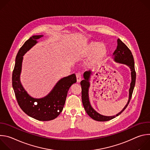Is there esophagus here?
Returning <instances> with one entry per match:
<instances>
[{"mask_svg":"<svg viewBox=\"0 0 150 150\" xmlns=\"http://www.w3.org/2000/svg\"><path fill=\"white\" fill-rule=\"evenodd\" d=\"M76 80L78 82H80L81 81V75L80 73H77L76 75Z\"/></svg>","mask_w":150,"mask_h":150,"instance_id":"34e87169","label":"esophagus"}]
</instances>
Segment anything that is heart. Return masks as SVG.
Instances as JSON below:
<instances>
[{
	"label": "heart",
	"mask_w": 150,
	"mask_h": 150,
	"mask_svg": "<svg viewBox=\"0 0 150 150\" xmlns=\"http://www.w3.org/2000/svg\"><path fill=\"white\" fill-rule=\"evenodd\" d=\"M108 53V48L104 44L93 41L81 49L79 52L78 57L81 59L91 57L88 65L91 68H94L103 61Z\"/></svg>",
	"instance_id": "1"
}]
</instances>
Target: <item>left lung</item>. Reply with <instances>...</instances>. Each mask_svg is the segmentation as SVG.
Returning <instances> with one entry per match:
<instances>
[{
	"mask_svg": "<svg viewBox=\"0 0 150 150\" xmlns=\"http://www.w3.org/2000/svg\"><path fill=\"white\" fill-rule=\"evenodd\" d=\"M117 46L116 49L115 50L113 54V59L117 63L125 64V65H126L127 67H129L131 71V82L130 84V88L129 90V99H128L127 103L124 107V108L121 110L120 112H119L115 116H106L101 115L100 113H97L91 105L88 95L89 88L90 87V81L91 75L93 74V72H91V71L85 72L83 74L84 79L81 82V85L82 88V102L83 105L84 109L86 111L88 116L91 117L93 119L97 121H108L114 119L116 116L120 115L126 109L127 105L129 104L135 87L136 81V72L135 70V63L133 55L131 50L129 49V48H128L125 45V44H124L119 38L117 39Z\"/></svg>",
	"mask_w": 150,
	"mask_h": 150,
	"instance_id": "left-lung-1",
	"label": "left lung"
}]
</instances>
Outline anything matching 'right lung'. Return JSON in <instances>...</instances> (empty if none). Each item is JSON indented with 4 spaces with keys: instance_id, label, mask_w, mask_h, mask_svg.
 <instances>
[{
    "instance_id": "add662e5",
    "label": "right lung",
    "mask_w": 150,
    "mask_h": 150,
    "mask_svg": "<svg viewBox=\"0 0 150 150\" xmlns=\"http://www.w3.org/2000/svg\"><path fill=\"white\" fill-rule=\"evenodd\" d=\"M42 37L43 35L31 37L18 51L12 73V87L18 103L24 113L38 120L49 121L56 118L62 112L68 91L71 85L76 82V78L73 74L60 79L52 91L42 98H34L27 93L20 81L23 56Z\"/></svg>"
}]
</instances>
